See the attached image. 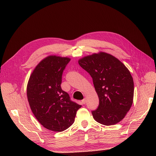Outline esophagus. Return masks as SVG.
I'll return each mask as SVG.
<instances>
[{
    "instance_id": "obj_1",
    "label": "esophagus",
    "mask_w": 156,
    "mask_h": 156,
    "mask_svg": "<svg viewBox=\"0 0 156 156\" xmlns=\"http://www.w3.org/2000/svg\"><path fill=\"white\" fill-rule=\"evenodd\" d=\"M86 102V99H83L82 101V103L83 104H85Z\"/></svg>"
}]
</instances>
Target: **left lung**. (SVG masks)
I'll use <instances>...</instances> for the list:
<instances>
[{"instance_id":"obj_1","label":"left lung","mask_w":156,"mask_h":156,"mask_svg":"<svg viewBox=\"0 0 156 156\" xmlns=\"http://www.w3.org/2000/svg\"><path fill=\"white\" fill-rule=\"evenodd\" d=\"M80 66L92 78L99 105L92 111L95 121L115 125L124 118L133 102L134 81L125 65L114 56L104 52L79 60Z\"/></svg>"}]
</instances>
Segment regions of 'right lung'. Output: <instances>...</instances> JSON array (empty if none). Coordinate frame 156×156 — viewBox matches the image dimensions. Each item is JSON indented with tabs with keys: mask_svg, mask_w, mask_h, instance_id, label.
<instances>
[{
	"mask_svg": "<svg viewBox=\"0 0 156 156\" xmlns=\"http://www.w3.org/2000/svg\"><path fill=\"white\" fill-rule=\"evenodd\" d=\"M69 57L49 55L37 64L27 86V96L32 113L45 128L62 132L74 122L81 105L71 101L61 89L63 70Z\"/></svg>",
	"mask_w": 156,
	"mask_h": 156,
	"instance_id": "right-lung-1",
	"label": "right lung"
}]
</instances>
